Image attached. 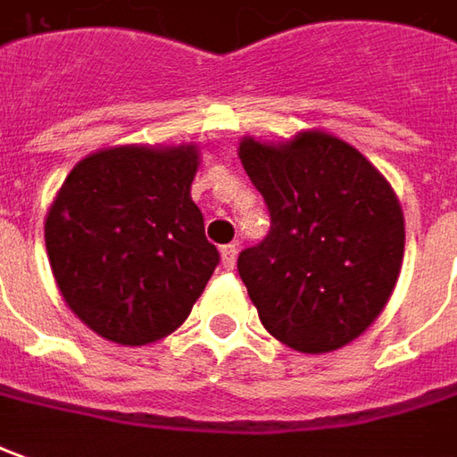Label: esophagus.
Listing matches in <instances>:
<instances>
[{
    "mask_svg": "<svg viewBox=\"0 0 457 457\" xmlns=\"http://www.w3.org/2000/svg\"><path fill=\"white\" fill-rule=\"evenodd\" d=\"M220 254H222V268H235V260H237V247H235V245H225V247L220 250Z\"/></svg>",
    "mask_w": 457,
    "mask_h": 457,
    "instance_id": "esophagus-1",
    "label": "esophagus"
}]
</instances>
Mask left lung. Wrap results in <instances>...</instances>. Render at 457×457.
<instances>
[{
  "label": "left lung",
  "instance_id": "1",
  "mask_svg": "<svg viewBox=\"0 0 457 457\" xmlns=\"http://www.w3.org/2000/svg\"><path fill=\"white\" fill-rule=\"evenodd\" d=\"M240 160L270 232L237 270L260 322L300 353H333L383 312L405 253L398 197L353 145L320 129L280 145L245 137Z\"/></svg>",
  "mask_w": 457,
  "mask_h": 457
}]
</instances>
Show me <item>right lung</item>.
<instances>
[{"mask_svg": "<svg viewBox=\"0 0 457 457\" xmlns=\"http://www.w3.org/2000/svg\"><path fill=\"white\" fill-rule=\"evenodd\" d=\"M197 145L107 147L74 164L45 220L52 275L89 330L117 345L175 333L212 278L192 179Z\"/></svg>", "mask_w": 457, "mask_h": 457, "instance_id": "right-lung-1", "label": "right lung"}]
</instances>
